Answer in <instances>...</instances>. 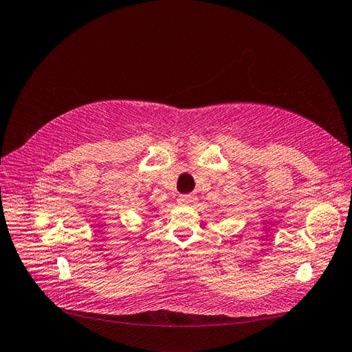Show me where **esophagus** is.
Instances as JSON below:
<instances>
[{"mask_svg":"<svg viewBox=\"0 0 352 352\" xmlns=\"http://www.w3.org/2000/svg\"><path fill=\"white\" fill-rule=\"evenodd\" d=\"M197 200L194 194H186V195H180V198H178V201H180L182 204H192L194 201Z\"/></svg>","mask_w":352,"mask_h":352,"instance_id":"esophagus-1","label":"esophagus"}]
</instances>
